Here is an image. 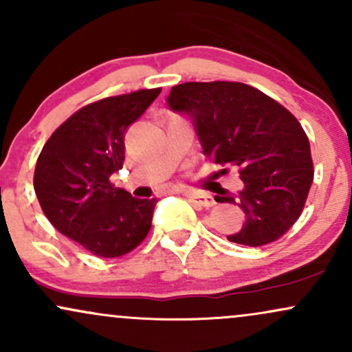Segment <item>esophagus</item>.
Returning <instances> with one entry per match:
<instances>
[{"label": "esophagus", "instance_id": "esophagus-1", "mask_svg": "<svg viewBox=\"0 0 352 352\" xmlns=\"http://www.w3.org/2000/svg\"><path fill=\"white\" fill-rule=\"evenodd\" d=\"M184 195L187 197V199L192 201L193 205H197V207L210 208V207H213V205H215V200H213V197L208 195V193L188 192V190H184Z\"/></svg>", "mask_w": 352, "mask_h": 352}]
</instances>
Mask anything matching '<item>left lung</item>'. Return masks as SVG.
Here are the masks:
<instances>
[{
  "label": "left lung",
  "instance_id": "left-lung-1",
  "mask_svg": "<svg viewBox=\"0 0 352 352\" xmlns=\"http://www.w3.org/2000/svg\"><path fill=\"white\" fill-rule=\"evenodd\" d=\"M167 100L193 117L208 160L240 172L245 187L238 199L221 201L238 205L246 221L228 240L261 246L285 235L300 218L314 177L308 135L296 117L256 87L228 80L179 84Z\"/></svg>",
  "mask_w": 352,
  "mask_h": 352
}]
</instances>
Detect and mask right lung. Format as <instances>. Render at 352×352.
Returning a JSON list of instances; mask_svg holds the SVG:
<instances>
[{
  "mask_svg": "<svg viewBox=\"0 0 352 352\" xmlns=\"http://www.w3.org/2000/svg\"><path fill=\"white\" fill-rule=\"evenodd\" d=\"M162 89L87 104L52 132L34 168V192L52 227L99 258L131 253L147 236L157 200L134 199L109 177L122 168L124 135Z\"/></svg>",
  "mask_w": 352,
  "mask_h": 352,
  "instance_id": "obj_1",
  "label": "right lung"
}]
</instances>
